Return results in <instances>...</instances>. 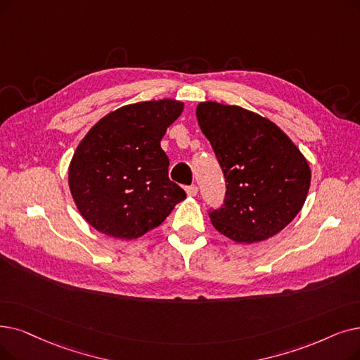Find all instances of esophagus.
<instances>
[{
	"label": "esophagus",
	"instance_id": "obj_1",
	"mask_svg": "<svg viewBox=\"0 0 360 360\" xmlns=\"http://www.w3.org/2000/svg\"><path fill=\"white\" fill-rule=\"evenodd\" d=\"M185 191L188 197H195L198 193V188H197V185H190V186H186Z\"/></svg>",
	"mask_w": 360,
	"mask_h": 360
}]
</instances>
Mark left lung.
I'll return each mask as SVG.
<instances>
[{
    "instance_id": "obj_1",
    "label": "left lung",
    "mask_w": 360,
    "mask_h": 360,
    "mask_svg": "<svg viewBox=\"0 0 360 360\" xmlns=\"http://www.w3.org/2000/svg\"><path fill=\"white\" fill-rule=\"evenodd\" d=\"M195 115L226 182L224 206L209 213L213 226L244 244L276 236L306 201L304 155L274 122L243 107L205 101Z\"/></svg>"
}]
</instances>
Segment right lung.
Segmentation results:
<instances>
[{"mask_svg":"<svg viewBox=\"0 0 360 360\" xmlns=\"http://www.w3.org/2000/svg\"><path fill=\"white\" fill-rule=\"evenodd\" d=\"M184 110L176 100L143 101L105 115L77 146L69 188L85 221L98 232L134 240L159 226L186 194L167 176L160 147Z\"/></svg>","mask_w":360,"mask_h":360,"instance_id":"1","label":"right lung"}]
</instances>
